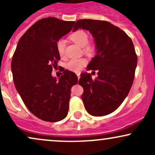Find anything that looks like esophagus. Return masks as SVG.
Wrapping results in <instances>:
<instances>
[{"instance_id": "obj_1", "label": "esophagus", "mask_w": 155, "mask_h": 155, "mask_svg": "<svg viewBox=\"0 0 155 155\" xmlns=\"http://www.w3.org/2000/svg\"><path fill=\"white\" fill-rule=\"evenodd\" d=\"M76 75H77L78 79H79V78H80V74H79V73H78V74H76Z\"/></svg>"}]
</instances>
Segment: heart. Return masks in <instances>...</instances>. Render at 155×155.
<instances>
[{
	"instance_id": "obj_1",
	"label": "heart",
	"mask_w": 155,
	"mask_h": 155,
	"mask_svg": "<svg viewBox=\"0 0 155 155\" xmlns=\"http://www.w3.org/2000/svg\"><path fill=\"white\" fill-rule=\"evenodd\" d=\"M69 38L74 43L83 47L84 52L88 56H92L95 51V47L93 44H89V35L83 30H78L71 33ZM56 49L58 54L61 58L65 55V41L63 39H60L56 43ZM87 60L84 58L71 59L66 64V68L70 71L74 72H79L86 65Z\"/></svg>"
}]
</instances>
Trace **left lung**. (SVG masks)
<instances>
[{
    "mask_svg": "<svg viewBox=\"0 0 155 155\" xmlns=\"http://www.w3.org/2000/svg\"><path fill=\"white\" fill-rule=\"evenodd\" d=\"M79 28L93 36L96 55L87 69L98 71L95 80L88 73L81 74V98L90 114L105 116L122 104L132 87L138 61L134 45L125 32L107 21L80 19L73 31Z\"/></svg>",
    "mask_w": 155,
    "mask_h": 155,
    "instance_id": "8db88e82",
    "label": "left lung"
}]
</instances>
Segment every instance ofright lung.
Segmentation results:
<instances>
[{"label": "right lung", "instance_id": "obj_1", "mask_svg": "<svg viewBox=\"0 0 155 155\" xmlns=\"http://www.w3.org/2000/svg\"><path fill=\"white\" fill-rule=\"evenodd\" d=\"M75 22L47 17L37 21L19 39L12 60L15 87L33 114L58 122L68 112L71 88L78 82L74 72L62 68L59 79L51 75L60 60L56 43Z\"/></svg>", "mask_w": 155, "mask_h": 155}]
</instances>
